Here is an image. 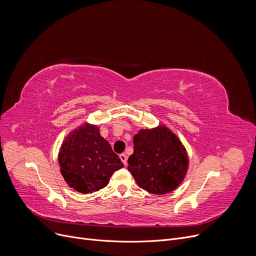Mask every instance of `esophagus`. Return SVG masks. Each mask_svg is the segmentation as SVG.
Here are the masks:
<instances>
[{
	"mask_svg": "<svg viewBox=\"0 0 256 256\" xmlns=\"http://www.w3.org/2000/svg\"><path fill=\"white\" fill-rule=\"evenodd\" d=\"M120 158L122 162H123V164L126 166V164H127V156H126L125 154H120Z\"/></svg>",
	"mask_w": 256,
	"mask_h": 256,
	"instance_id": "34e87169",
	"label": "esophagus"
}]
</instances>
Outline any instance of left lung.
<instances>
[{
	"instance_id": "obj_1",
	"label": "left lung",
	"mask_w": 256,
	"mask_h": 256,
	"mask_svg": "<svg viewBox=\"0 0 256 256\" xmlns=\"http://www.w3.org/2000/svg\"><path fill=\"white\" fill-rule=\"evenodd\" d=\"M128 170L142 190L155 194L174 190L184 180L188 158L184 144L166 126L142 129L133 138Z\"/></svg>"
}]
</instances>
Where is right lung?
I'll list each match as a JSON object with an SVG mask.
<instances>
[{"mask_svg":"<svg viewBox=\"0 0 256 256\" xmlns=\"http://www.w3.org/2000/svg\"><path fill=\"white\" fill-rule=\"evenodd\" d=\"M58 162L66 184L83 194L105 188L114 172L124 166L101 136L99 128L90 124L70 133L60 149Z\"/></svg>","mask_w":256,"mask_h":256,"instance_id":"right-lung-1","label":"right lung"}]
</instances>
